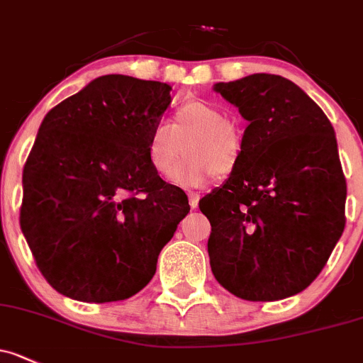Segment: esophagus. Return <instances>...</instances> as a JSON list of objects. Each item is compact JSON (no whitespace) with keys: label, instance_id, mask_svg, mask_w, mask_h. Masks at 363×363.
<instances>
[{"label":"esophagus","instance_id":"esophagus-1","mask_svg":"<svg viewBox=\"0 0 363 363\" xmlns=\"http://www.w3.org/2000/svg\"><path fill=\"white\" fill-rule=\"evenodd\" d=\"M189 196V205H191V208H196L198 207V201H200V193H188Z\"/></svg>","mask_w":363,"mask_h":363}]
</instances>
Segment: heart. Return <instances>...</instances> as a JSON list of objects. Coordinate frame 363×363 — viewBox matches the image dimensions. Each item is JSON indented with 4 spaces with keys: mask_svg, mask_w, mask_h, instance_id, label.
<instances>
[{
    "mask_svg": "<svg viewBox=\"0 0 363 363\" xmlns=\"http://www.w3.org/2000/svg\"><path fill=\"white\" fill-rule=\"evenodd\" d=\"M182 146L188 158L175 170L174 182L200 186L213 174L226 177L236 170L243 155V133L217 104L189 101L175 109L170 125L158 123L151 130L146 144L151 169L160 177H170Z\"/></svg>",
    "mask_w": 363,
    "mask_h": 363,
    "instance_id": "heart-1",
    "label": "heart"
}]
</instances>
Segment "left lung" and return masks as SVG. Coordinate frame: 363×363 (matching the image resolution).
I'll use <instances>...</instances> for the list:
<instances>
[{
  "label": "left lung",
  "mask_w": 363,
  "mask_h": 363,
  "mask_svg": "<svg viewBox=\"0 0 363 363\" xmlns=\"http://www.w3.org/2000/svg\"><path fill=\"white\" fill-rule=\"evenodd\" d=\"M249 121L240 165L200 200L211 220V268L245 301H277L308 287L345 231L346 179L325 113L277 74L216 83Z\"/></svg>",
  "instance_id": "left-lung-1"
}]
</instances>
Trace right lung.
Listing matches in <instances>:
<instances>
[{"label": "right lung", "instance_id": "right-lung-1", "mask_svg": "<svg viewBox=\"0 0 363 363\" xmlns=\"http://www.w3.org/2000/svg\"><path fill=\"white\" fill-rule=\"evenodd\" d=\"M172 86L106 74L50 109L26 162L21 228L57 292L128 299L156 272L188 196L151 169L147 137Z\"/></svg>", "mask_w": 363, "mask_h": 363}]
</instances>
